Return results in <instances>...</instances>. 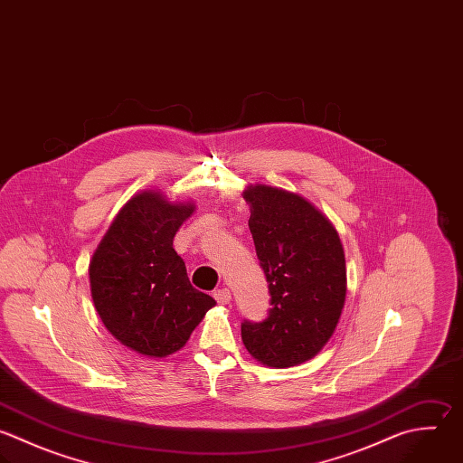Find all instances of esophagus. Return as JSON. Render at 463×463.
Listing matches in <instances>:
<instances>
[{"mask_svg": "<svg viewBox=\"0 0 463 463\" xmlns=\"http://www.w3.org/2000/svg\"><path fill=\"white\" fill-rule=\"evenodd\" d=\"M213 298L219 302V304H228L232 300V293L228 288H221V289H215L213 291Z\"/></svg>", "mask_w": 463, "mask_h": 463, "instance_id": "34e87169", "label": "esophagus"}]
</instances>
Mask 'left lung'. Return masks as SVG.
I'll list each match as a JSON object with an SVG mask.
<instances>
[{
	"label": "left lung",
	"mask_w": 463,
	"mask_h": 463,
	"mask_svg": "<svg viewBox=\"0 0 463 463\" xmlns=\"http://www.w3.org/2000/svg\"><path fill=\"white\" fill-rule=\"evenodd\" d=\"M259 266L269 293L268 317L244 320L253 358L289 367L313 358L331 338L345 300V259L331 222L302 197L257 184L244 192Z\"/></svg>",
	"instance_id": "1"
}]
</instances>
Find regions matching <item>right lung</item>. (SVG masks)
I'll list each match as a JSON object with an SVG mask.
<instances>
[{"instance_id":"obj_1","label":"right lung","mask_w":463,"mask_h":463,"mask_svg":"<svg viewBox=\"0 0 463 463\" xmlns=\"http://www.w3.org/2000/svg\"><path fill=\"white\" fill-rule=\"evenodd\" d=\"M194 204H170L156 192L132 197L90 262L96 309L107 329L146 356L181 349L215 300L190 284L174 237Z\"/></svg>"}]
</instances>
